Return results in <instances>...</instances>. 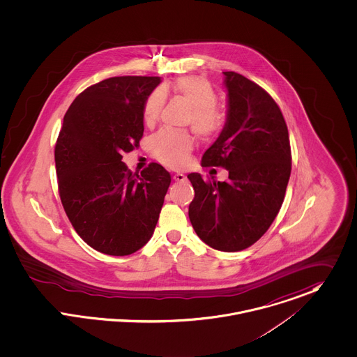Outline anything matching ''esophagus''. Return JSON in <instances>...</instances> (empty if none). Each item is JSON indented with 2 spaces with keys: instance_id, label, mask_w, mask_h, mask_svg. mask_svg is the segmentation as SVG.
Wrapping results in <instances>:
<instances>
[{
  "instance_id": "esophagus-1",
  "label": "esophagus",
  "mask_w": 357,
  "mask_h": 357,
  "mask_svg": "<svg viewBox=\"0 0 357 357\" xmlns=\"http://www.w3.org/2000/svg\"><path fill=\"white\" fill-rule=\"evenodd\" d=\"M172 179H174L175 182H183V181H186V175H185V174H181V172H176V174H174Z\"/></svg>"
}]
</instances>
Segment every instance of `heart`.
<instances>
[{
    "label": "heart",
    "instance_id": "heart-1",
    "mask_svg": "<svg viewBox=\"0 0 357 357\" xmlns=\"http://www.w3.org/2000/svg\"><path fill=\"white\" fill-rule=\"evenodd\" d=\"M165 94H172L189 104L188 123L199 138H211L223 127V115L216 107V93L211 83L201 77H186L149 94L144 105V121L153 126L160 118ZM195 142L189 132L164 128L149 141L153 158L174 168L185 167Z\"/></svg>",
    "mask_w": 357,
    "mask_h": 357
}]
</instances>
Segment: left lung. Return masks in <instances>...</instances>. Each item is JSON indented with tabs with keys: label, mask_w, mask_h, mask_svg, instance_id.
I'll return each mask as SVG.
<instances>
[{
	"label": "left lung",
	"mask_w": 357,
	"mask_h": 357,
	"mask_svg": "<svg viewBox=\"0 0 357 357\" xmlns=\"http://www.w3.org/2000/svg\"><path fill=\"white\" fill-rule=\"evenodd\" d=\"M227 119L204 153L202 167H223L226 182L189 174L195 198L189 218L198 237L222 252L253 245L282 206L291 171L287 126L273 97L255 82L227 71Z\"/></svg>",
	"instance_id": "8db88e82"
}]
</instances>
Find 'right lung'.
Listing matches in <instances>:
<instances>
[{
    "instance_id": "add662e5",
    "label": "right lung",
    "mask_w": 357,
    "mask_h": 357,
    "mask_svg": "<svg viewBox=\"0 0 357 357\" xmlns=\"http://www.w3.org/2000/svg\"><path fill=\"white\" fill-rule=\"evenodd\" d=\"M159 77H115L74 100L54 161L64 211L79 237L109 256H127L153 236L171 183L158 162L141 175L121 161L144 135V105Z\"/></svg>"
}]
</instances>
